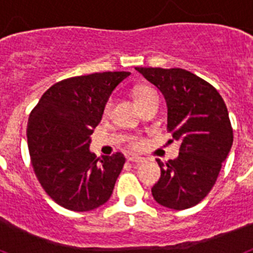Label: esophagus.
<instances>
[{
  "instance_id": "34e87169",
  "label": "esophagus",
  "mask_w": 253,
  "mask_h": 253,
  "mask_svg": "<svg viewBox=\"0 0 253 253\" xmlns=\"http://www.w3.org/2000/svg\"><path fill=\"white\" fill-rule=\"evenodd\" d=\"M129 161H130V162H133V163H138V165H139V163H143L144 162V158H142V157H138V156H130V157L128 158Z\"/></svg>"
}]
</instances>
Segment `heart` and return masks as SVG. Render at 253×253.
Listing matches in <instances>:
<instances>
[{"label":"heart","mask_w":253,"mask_h":253,"mask_svg":"<svg viewBox=\"0 0 253 253\" xmlns=\"http://www.w3.org/2000/svg\"><path fill=\"white\" fill-rule=\"evenodd\" d=\"M156 92V91L153 90V88H149V87H142V88H139V90L135 91V100H140L143 99V97H146V96L151 95V93ZM111 109V100L110 101H107L106 106H105V113H107V111L110 110ZM129 144H130L131 148L134 149H139L142 148L143 144H144V140H143V138H140L139 135H133V137L129 139Z\"/></svg>","instance_id":"obj_1"}]
</instances>
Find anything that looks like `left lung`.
Instances as JSON below:
<instances>
[{"mask_svg": "<svg viewBox=\"0 0 253 253\" xmlns=\"http://www.w3.org/2000/svg\"><path fill=\"white\" fill-rule=\"evenodd\" d=\"M163 93L167 130L181 140L180 153L165 163L152 187L158 204L182 210L199 204L215 184L233 143L224 100L209 82L181 68L135 67Z\"/></svg>", "mask_w": 253, "mask_h": 253, "instance_id": "obj_1", "label": "left lung"}]
</instances>
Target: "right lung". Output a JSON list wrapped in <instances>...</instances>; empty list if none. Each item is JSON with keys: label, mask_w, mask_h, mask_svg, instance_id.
I'll use <instances>...</instances> for the list:
<instances>
[{"label": "right lung", "mask_w": 253, "mask_h": 253, "mask_svg": "<svg viewBox=\"0 0 253 253\" xmlns=\"http://www.w3.org/2000/svg\"><path fill=\"white\" fill-rule=\"evenodd\" d=\"M129 75L67 78L49 87L30 113L26 135L31 165L42 187L60 207L88 211L110 199L124 154L100 160L88 147L111 92Z\"/></svg>", "instance_id": "add662e5"}]
</instances>
